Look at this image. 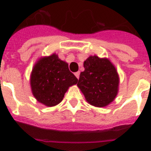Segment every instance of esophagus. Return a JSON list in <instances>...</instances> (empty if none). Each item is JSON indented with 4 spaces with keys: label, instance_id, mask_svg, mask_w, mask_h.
I'll list each match as a JSON object with an SVG mask.
<instances>
[{
    "label": "esophagus",
    "instance_id": "1",
    "mask_svg": "<svg viewBox=\"0 0 151 151\" xmlns=\"http://www.w3.org/2000/svg\"><path fill=\"white\" fill-rule=\"evenodd\" d=\"M74 74H75V76H76V78H79V77H80V72H76L75 73H74Z\"/></svg>",
    "mask_w": 151,
    "mask_h": 151
}]
</instances>
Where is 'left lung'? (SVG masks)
Here are the masks:
<instances>
[{
    "label": "left lung",
    "instance_id": "1",
    "mask_svg": "<svg viewBox=\"0 0 151 151\" xmlns=\"http://www.w3.org/2000/svg\"><path fill=\"white\" fill-rule=\"evenodd\" d=\"M78 86L88 103L96 107L106 106L118 92L119 76L114 65L107 58L91 55L84 62Z\"/></svg>",
    "mask_w": 151,
    "mask_h": 151
}]
</instances>
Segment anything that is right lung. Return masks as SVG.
I'll return each instance as SVG.
<instances>
[{
	"instance_id": "add662e5",
	"label": "right lung",
	"mask_w": 151,
	"mask_h": 151,
	"mask_svg": "<svg viewBox=\"0 0 151 151\" xmlns=\"http://www.w3.org/2000/svg\"><path fill=\"white\" fill-rule=\"evenodd\" d=\"M78 81L69 70L68 63L54 53L41 57L34 64L30 74V87L35 99L51 107L61 103L69 88L76 85Z\"/></svg>"
}]
</instances>
